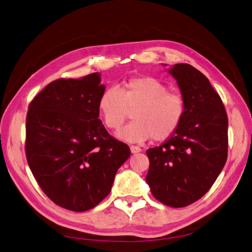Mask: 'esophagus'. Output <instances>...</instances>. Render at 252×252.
Instances as JSON below:
<instances>
[{
    "label": "esophagus",
    "instance_id": "1",
    "mask_svg": "<svg viewBox=\"0 0 252 252\" xmlns=\"http://www.w3.org/2000/svg\"><path fill=\"white\" fill-rule=\"evenodd\" d=\"M130 150H131V153H133V154H135V153H139V152L142 151L140 146H135V145H131Z\"/></svg>",
    "mask_w": 252,
    "mask_h": 252
}]
</instances>
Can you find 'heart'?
<instances>
[{
	"instance_id": "heart-1",
	"label": "heart",
	"mask_w": 252,
	"mask_h": 252,
	"mask_svg": "<svg viewBox=\"0 0 252 252\" xmlns=\"http://www.w3.org/2000/svg\"><path fill=\"white\" fill-rule=\"evenodd\" d=\"M97 109L103 125L120 129L133 110V122L118 133L119 139L142 143L169 139L179 129L186 115L185 98L153 76H133L122 83L119 91L107 88L98 98Z\"/></svg>"
}]
</instances>
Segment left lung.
Listing matches in <instances>:
<instances>
[{"instance_id": "left-lung-1", "label": "left lung", "mask_w": 252, "mask_h": 252, "mask_svg": "<svg viewBox=\"0 0 252 252\" xmlns=\"http://www.w3.org/2000/svg\"><path fill=\"white\" fill-rule=\"evenodd\" d=\"M174 76L186 101L179 129L161 145L146 151V181L162 204L185 208L213 186L227 160L228 118L210 81L190 64H175Z\"/></svg>"}]
</instances>
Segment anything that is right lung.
<instances>
[{
  "instance_id": "add662e5",
  "label": "right lung",
  "mask_w": 252,
  "mask_h": 252,
  "mask_svg": "<svg viewBox=\"0 0 252 252\" xmlns=\"http://www.w3.org/2000/svg\"><path fill=\"white\" fill-rule=\"evenodd\" d=\"M100 75L59 78L28 106L25 153L34 179L53 203L84 212L110 193L130 147L102 126L97 109Z\"/></svg>"
}]
</instances>
